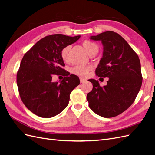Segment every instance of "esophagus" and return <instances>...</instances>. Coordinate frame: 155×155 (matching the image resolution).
<instances>
[{"label":"esophagus","instance_id":"esophagus-1","mask_svg":"<svg viewBox=\"0 0 155 155\" xmlns=\"http://www.w3.org/2000/svg\"><path fill=\"white\" fill-rule=\"evenodd\" d=\"M79 79H80V82H81V83H84V82L87 81V79H85V78H79Z\"/></svg>","mask_w":155,"mask_h":155}]
</instances>
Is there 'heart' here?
Wrapping results in <instances>:
<instances>
[{
	"label": "heart",
	"instance_id": "heart-1",
	"mask_svg": "<svg viewBox=\"0 0 155 155\" xmlns=\"http://www.w3.org/2000/svg\"><path fill=\"white\" fill-rule=\"evenodd\" d=\"M83 46L84 48L85 49L87 52L90 54L94 51H98V46L95 43H94L92 41L85 40L83 42ZM70 49V46L68 45L64 46V47L61 50V58L64 61H67L68 59V51ZM92 69V67L91 66H81V65H78V66L74 67L72 71L74 74H76L79 76L85 77L87 76L89 71Z\"/></svg>",
	"mask_w": 155,
	"mask_h": 155
}]
</instances>
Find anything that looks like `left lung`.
I'll list each match as a JSON object with an SVG mask.
<instances>
[{"label":"left lung","mask_w":155,"mask_h":155,"mask_svg":"<svg viewBox=\"0 0 155 155\" xmlns=\"http://www.w3.org/2000/svg\"><path fill=\"white\" fill-rule=\"evenodd\" d=\"M90 39L101 41L104 46L96 74L109 80L104 87L97 80H88L93 85L87 96L88 106L97 115L112 118L127 109L138 95L142 83L140 61L127 42L116 32L107 31Z\"/></svg>","instance_id":"8db88e82"}]
</instances>
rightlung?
<instances>
[{"label":"right lung","instance_id":"1","mask_svg":"<svg viewBox=\"0 0 155 155\" xmlns=\"http://www.w3.org/2000/svg\"><path fill=\"white\" fill-rule=\"evenodd\" d=\"M80 37L46 36L23 56L17 74L18 92L23 104L37 116L51 118L68 105L70 93L80 81L76 75H70L62 68L64 63L61 52ZM54 74H63L65 78L59 82H53Z\"/></svg>","mask_w":155,"mask_h":155}]
</instances>
